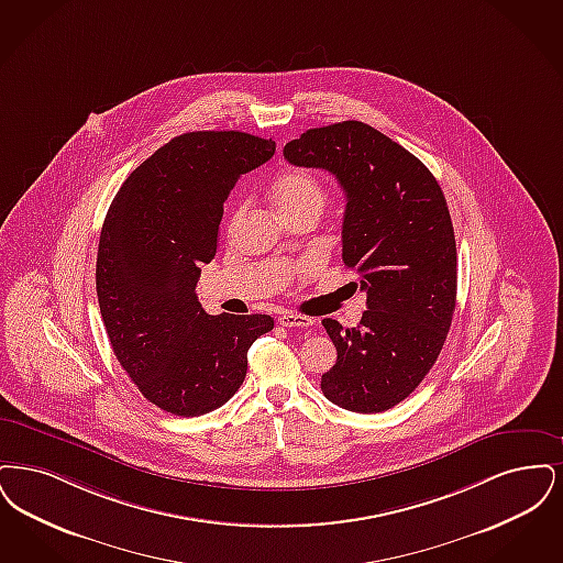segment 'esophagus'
Segmentation results:
<instances>
[{
    "mask_svg": "<svg viewBox=\"0 0 563 563\" xmlns=\"http://www.w3.org/2000/svg\"><path fill=\"white\" fill-rule=\"evenodd\" d=\"M279 325L284 328H311L313 325V319L307 318V316H300V313H292V311H286L282 313L279 318Z\"/></svg>",
    "mask_w": 563,
    "mask_h": 563,
    "instance_id": "esophagus-1",
    "label": "esophagus"
}]
</instances>
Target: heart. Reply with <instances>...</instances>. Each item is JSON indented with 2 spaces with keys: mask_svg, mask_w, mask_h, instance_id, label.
<instances>
[{
  "mask_svg": "<svg viewBox=\"0 0 563 563\" xmlns=\"http://www.w3.org/2000/svg\"><path fill=\"white\" fill-rule=\"evenodd\" d=\"M271 199L282 219H288L300 212L319 214L325 203V191L318 176H313L311 172L288 170L273 178Z\"/></svg>",
  "mask_w": 563,
  "mask_h": 563,
  "instance_id": "1",
  "label": "heart"
}]
</instances>
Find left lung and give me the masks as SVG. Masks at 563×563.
Returning a JSON list of instances; mask_svg holds the SVG:
<instances>
[{"mask_svg":"<svg viewBox=\"0 0 563 563\" xmlns=\"http://www.w3.org/2000/svg\"><path fill=\"white\" fill-rule=\"evenodd\" d=\"M284 157L336 176L344 267L367 294L360 325L321 321L339 353L321 391L351 412H385L422 383L452 323L456 240L445 197L410 151L355 120L307 130Z\"/></svg>","mask_w":563,"mask_h":563,"instance_id":"8db88e82","label":"left lung"}]
</instances>
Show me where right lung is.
I'll use <instances>...</instances> for the list:
<instances>
[{
  "mask_svg": "<svg viewBox=\"0 0 563 563\" xmlns=\"http://www.w3.org/2000/svg\"><path fill=\"white\" fill-rule=\"evenodd\" d=\"M275 141L238 130L172 139L123 180L102 222L100 316L118 362L151 404L201 416L227 404L271 316H208L196 286L217 254L222 203Z\"/></svg>",
  "mask_w": 563,
  "mask_h": 563,
  "instance_id": "right-lung-1",
  "label": "right lung"
}]
</instances>
